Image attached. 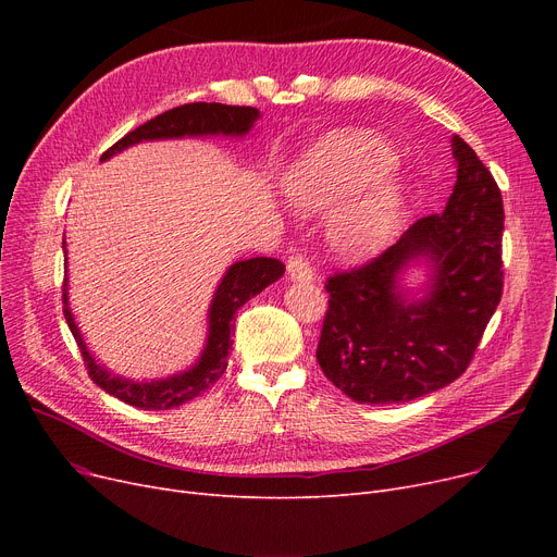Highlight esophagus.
Instances as JSON below:
<instances>
[{
    "label": "esophagus",
    "mask_w": 557,
    "mask_h": 557,
    "mask_svg": "<svg viewBox=\"0 0 557 557\" xmlns=\"http://www.w3.org/2000/svg\"><path fill=\"white\" fill-rule=\"evenodd\" d=\"M286 267H288V277H290V280H300V282L313 280V269H311L309 259H307L302 252L290 255Z\"/></svg>",
    "instance_id": "1"
}]
</instances>
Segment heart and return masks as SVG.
I'll use <instances>...</instances> for the list:
<instances>
[{"mask_svg":"<svg viewBox=\"0 0 557 557\" xmlns=\"http://www.w3.org/2000/svg\"><path fill=\"white\" fill-rule=\"evenodd\" d=\"M391 146L363 131H336L320 139L286 175V194L300 212L336 208L359 191L330 221V246L343 259H361L382 250L393 237L401 185Z\"/></svg>","mask_w":557,"mask_h":557,"instance_id":"1","label":"heart"}]
</instances>
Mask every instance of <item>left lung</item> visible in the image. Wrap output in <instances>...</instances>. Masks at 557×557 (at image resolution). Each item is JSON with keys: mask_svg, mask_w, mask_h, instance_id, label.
<instances>
[{"mask_svg": "<svg viewBox=\"0 0 557 557\" xmlns=\"http://www.w3.org/2000/svg\"><path fill=\"white\" fill-rule=\"evenodd\" d=\"M458 175L445 212L349 271L327 277L330 305L315 349L330 382L359 404L411 401L445 388L472 363L504 294V198L474 149L454 137ZM434 263L432 294L406 306L404 265Z\"/></svg>", "mask_w": 557, "mask_h": 557, "instance_id": "1", "label": "left lung"}]
</instances>
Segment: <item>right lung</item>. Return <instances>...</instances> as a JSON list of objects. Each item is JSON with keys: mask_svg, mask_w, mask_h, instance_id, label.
Instances as JSON below:
<instances>
[{"mask_svg": "<svg viewBox=\"0 0 557 557\" xmlns=\"http://www.w3.org/2000/svg\"><path fill=\"white\" fill-rule=\"evenodd\" d=\"M259 116L257 108L250 106H225V103H185L171 108L146 124L137 126L120 141H114L110 149L101 156L108 160L110 156L124 151L126 146L137 144L141 139H166V137H185V135H246L255 120ZM65 250V242H63ZM284 275V263L273 257H252L232 263L225 277L221 280L216 296L210 307V336L205 345L198 363L183 372L164 379V382L151 384H135L122 376H112L103 370L87 352V347L81 338V332L74 323L72 311L67 307V280H63V313L67 325L74 334V341L81 349L85 361V370L92 382L103 388L108 395H114L131 406L144 408V411H166V408L181 406L200 393L208 391L219 382V376L227 368V352L232 347V330H234V313H237L250 298L261 294L263 288L273 284Z\"/></svg>", "mask_w": 557, "mask_h": 557, "instance_id": "add662e5", "label": "right lung"}]
</instances>
